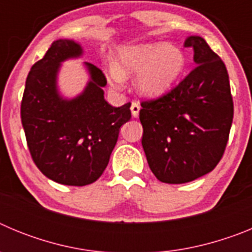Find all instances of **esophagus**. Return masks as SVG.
<instances>
[{
  "instance_id": "34e87169",
  "label": "esophagus",
  "mask_w": 252,
  "mask_h": 252,
  "mask_svg": "<svg viewBox=\"0 0 252 252\" xmlns=\"http://www.w3.org/2000/svg\"><path fill=\"white\" fill-rule=\"evenodd\" d=\"M140 112V104L139 102H132L131 103V113H132L133 117H137Z\"/></svg>"
}]
</instances>
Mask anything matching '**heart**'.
I'll use <instances>...</instances> for the list:
<instances>
[{"mask_svg": "<svg viewBox=\"0 0 252 252\" xmlns=\"http://www.w3.org/2000/svg\"><path fill=\"white\" fill-rule=\"evenodd\" d=\"M184 66L183 53L165 43L131 46L120 53L116 65L110 66V82L121 88L125 77L139 75V90L144 94L159 95L177 81Z\"/></svg>", "mask_w": 252, "mask_h": 252, "instance_id": "heart-1", "label": "heart"}]
</instances>
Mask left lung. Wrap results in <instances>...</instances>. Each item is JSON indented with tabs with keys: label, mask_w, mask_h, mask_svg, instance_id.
Returning a JSON list of instances; mask_svg holds the SVG:
<instances>
[{
	"label": "left lung",
	"mask_w": 252,
	"mask_h": 252,
	"mask_svg": "<svg viewBox=\"0 0 252 252\" xmlns=\"http://www.w3.org/2000/svg\"><path fill=\"white\" fill-rule=\"evenodd\" d=\"M195 68L158 98L141 101V144L158 180L192 182L212 171L223 157L233 119L230 79L206 40L190 36Z\"/></svg>",
	"instance_id": "1"
}]
</instances>
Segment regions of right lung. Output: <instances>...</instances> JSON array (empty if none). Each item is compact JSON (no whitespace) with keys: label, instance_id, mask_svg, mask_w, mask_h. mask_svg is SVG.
Returning <instances> with one entry per match:
<instances>
[{"label":"right lung","instance_id":"right-lung-1","mask_svg":"<svg viewBox=\"0 0 252 252\" xmlns=\"http://www.w3.org/2000/svg\"><path fill=\"white\" fill-rule=\"evenodd\" d=\"M73 40H57L43 59L31 66L21 101V122L35 165L49 179L83 187L103 174L119 139L120 127L131 119V103L112 107L104 99L107 79L87 63L92 81L82 95L62 99L55 88L59 63L79 57Z\"/></svg>","mask_w":252,"mask_h":252}]
</instances>
